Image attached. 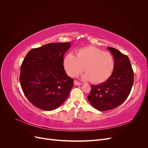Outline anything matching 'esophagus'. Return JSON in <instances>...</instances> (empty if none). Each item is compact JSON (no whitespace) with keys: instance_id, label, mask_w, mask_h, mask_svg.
I'll use <instances>...</instances> for the list:
<instances>
[{"instance_id":"1","label":"esophagus","mask_w":148,"mask_h":148,"mask_svg":"<svg viewBox=\"0 0 148 148\" xmlns=\"http://www.w3.org/2000/svg\"><path fill=\"white\" fill-rule=\"evenodd\" d=\"M74 84H75V85H77V86H78V85H81V84H82V83H79V82H77V80H75V81H74Z\"/></svg>"}]
</instances>
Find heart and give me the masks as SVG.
Segmentation results:
<instances>
[{"label": "heart", "mask_w": 148, "mask_h": 148, "mask_svg": "<svg viewBox=\"0 0 148 148\" xmlns=\"http://www.w3.org/2000/svg\"><path fill=\"white\" fill-rule=\"evenodd\" d=\"M63 65L66 73L71 77H77L84 70L86 72L82 75L83 79L102 83L112 73L114 60L109 52L94 46H88L78 49L76 57L71 53L65 55Z\"/></svg>", "instance_id": "b5f03b06"}]
</instances>
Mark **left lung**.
Returning a JSON list of instances; mask_svg holds the SVG:
<instances>
[{
	"mask_svg": "<svg viewBox=\"0 0 148 148\" xmlns=\"http://www.w3.org/2000/svg\"><path fill=\"white\" fill-rule=\"evenodd\" d=\"M114 59V69L105 82L91 85L88 99L99 111L116 108L127 99L132 90L134 73L128 57L117 49L107 47Z\"/></svg>",
	"mask_w": 148,
	"mask_h": 148,
	"instance_id": "8db88e82",
	"label": "left lung"
}]
</instances>
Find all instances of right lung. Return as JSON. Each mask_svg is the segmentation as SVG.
Segmentation results:
<instances>
[{
    "mask_svg": "<svg viewBox=\"0 0 148 148\" xmlns=\"http://www.w3.org/2000/svg\"><path fill=\"white\" fill-rule=\"evenodd\" d=\"M70 42H56L32 49L20 69V82L25 96L34 106L51 111L68 97L74 80L67 76L64 56Z\"/></svg>",
    "mask_w": 148,
    "mask_h": 148,
    "instance_id": "1",
    "label": "right lung"
}]
</instances>
